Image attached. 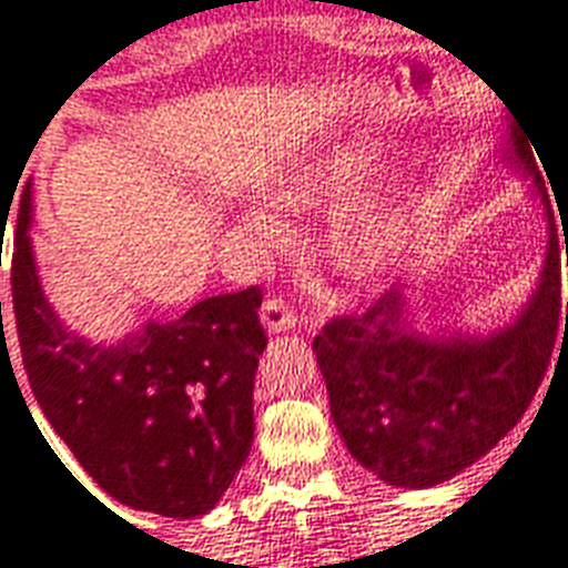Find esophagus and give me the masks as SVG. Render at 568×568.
<instances>
[{
    "label": "esophagus",
    "mask_w": 568,
    "mask_h": 568,
    "mask_svg": "<svg viewBox=\"0 0 568 568\" xmlns=\"http://www.w3.org/2000/svg\"><path fill=\"white\" fill-rule=\"evenodd\" d=\"M260 321L266 326V333L278 335L290 333V329L296 326V314L290 312L281 300H266L263 302V308H260Z\"/></svg>",
    "instance_id": "34e87169"
}]
</instances>
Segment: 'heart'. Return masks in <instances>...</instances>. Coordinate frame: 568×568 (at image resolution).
Masks as SVG:
<instances>
[{
	"instance_id": "1",
	"label": "heart",
	"mask_w": 568,
	"mask_h": 568,
	"mask_svg": "<svg viewBox=\"0 0 568 568\" xmlns=\"http://www.w3.org/2000/svg\"><path fill=\"white\" fill-rule=\"evenodd\" d=\"M387 153L372 139H347L321 156L296 165L281 181L278 196L296 211L351 209L381 181ZM242 223L263 242L284 239V223L266 209H247ZM417 239V214L408 202H387L338 223L333 233V266L354 284H372L403 266Z\"/></svg>"
}]
</instances>
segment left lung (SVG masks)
Masks as SVG:
<instances>
[{
    "mask_svg": "<svg viewBox=\"0 0 568 568\" xmlns=\"http://www.w3.org/2000/svg\"><path fill=\"white\" fill-rule=\"evenodd\" d=\"M505 156L532 181L548 230L539 284L511 324L487 335L424 333L417 287L399 281L314 338L338 436L363 469L393 487H436L481 459L515 429L548 372L562 324L557 223L527 135L508 130ZM562 244L568 254V239Z\"/></svg>",
    "mask_w": 568,
    "mask_h": 568,
    "instance_id": "8db88e82",
    "label": "left lung"
}]
</instances>
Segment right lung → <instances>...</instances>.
<instances>
[{"mask_svg": "<svg viewBox=\"0 0 568 568\" xmlns=\"http://www.w3.org/2000/svg\"><path fill=\"white\" fill-rule=\"evenodd\" d=\"M29 230L27 187L11 296L23 369L53 433L118 503L178 520L209 515L254 442V378L266 351L260 287L202 300L118 342H90L44 296Z\"/></svg>", "mask_w": 568, "mask_h": 568, "instance_id": "right-lung-1", "label": "right lung"}]
</instances>
